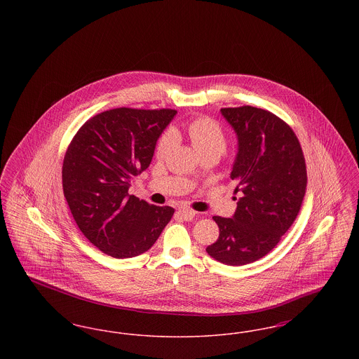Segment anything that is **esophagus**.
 Returning a JSON list of instances; mask_svg holds the SVG:
<instances>
[{
    "label": "esophagus",
    "instance_id": "1",
    "mask_svg": "<svg viewBox=\"0 0 359 359\" xmlns=\"http://www.w3.org/2000/svg\"><path fill=\"white\" fill-rule=\"evenodd\" d=\"M195 214H196V212H195L192 208L186 207V205H183V207L179 208V215H180L183 219H186V221H191V219L195 217Z\"/></svg>",
    "mask_w": 359,
    "mask_h": 359
}]
</instances>
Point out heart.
I'll use <instances>...</instances> for the list:
<instances>
[{
  "label": "heart",
  "instance_id": "obj_1",
  "mask_svg": "<svg viewBox=\"0 0 359 359\" xmlns=\"http://www.w3.org/2000/svg\"><path fill=\"white\" fill-rule=\"evenodd\" d=\"M187 136L195 149L202 154H221L226 151L227 136L221 123L211 117H198L188 122ZM179 137L173 129H167L157 141L156 154L167 158L177 147Z\"/></svg>",
  "mask_w": 359,
  "mask_h": 359
}]
</instances>
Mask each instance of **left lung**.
<instances>
[{
  "mask_svg": "<svg viewBox=\"0 0 359 359\" xmlns=\"http://www.w3.org/2000/svg\"><path fill=\"white\" fill-rule=\"evenodd\" d=\"M238 136L231 179L241 192L233 218L212 217L218 239L205 252L226 265L266 256L294 222L307 188L306 158L290 125L253 106L223 107Z\"/></svg>",
  "mask_w": 359,
  "mask_h": 359,
  "instance_id": "left-lung-1",
  "label": "left lung"
}]
</instances>
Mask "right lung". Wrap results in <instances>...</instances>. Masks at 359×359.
Listing matches in <instances>:
<instances>
[{
  "mask_svg": "<svg viewBox=\"0 0 359 359\" xmlns=\"http://www.w3.org/2000/svg\"><path fill=\"white\" fill-rule=\"evenodd\" d=\"M175 114L173 109L106 110L86 121L69 142L63 192L79 230L107 256L149 250L173 217L170 205H149L128 189L149 167L156 141Z\"/></svg>",
  "mask_w": 359,
  "mask_h": 359,
  "instance_id": "add662e5",
  "label": "right lung"
}]
</instances>
